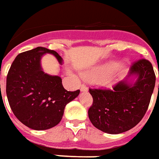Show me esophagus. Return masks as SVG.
<instances>
[{
    "instance_id": "esophagus-1",
    "label": "esophagus",
    "mask_w": 159,
    "mask_h": 159,
    "mask_svg": "<svg viewBox=\"0 0 159 159\" xmlns=\"http://www.w3.org/2000/svg\"><path fill=\"white\" fill-rule=\"evenodd\" d=\"M80 91H88V88H87V86H86V85H85V84H82V85H81L80 86Z\"/></svg>"
}]
</instances>
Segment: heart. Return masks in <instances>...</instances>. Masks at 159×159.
<instances>
[{"instance_id":"obj_1","label":"heart","mask_w":159,"mask_h":159,"mask_svg":"<svg viewBox=\"0 0 159 159\" xmlns=\"http://www.w3.org/2000/svg\"><path fill=\"white\" fill-rule=\"evenodd\" d=\"M117 68H118V65L116 63H109V64L102 66V67L95 68L93 70L88 72L85 75V77L91 80H101L100 81L102 84H107L109 82V79L107 78V76L114 71H116ZM102 78L103 79L102 80H101Z\"/></svg>"}]
</instances>
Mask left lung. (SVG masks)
<instances>
[{
	"instance_id": "8db88e82",
	"label": "left lung",
	"mask_w": 159,
	"mask_h": 159,
	"mask_svg": "<svg viewBox=\"0 0 159 159\" xmlns=\"http://www.w3.org/2000/svg\"><path fill=\"white\" fill-rule=\"evenodd\" d=\"M131 76L137 77L133 83L128 81ZM155 81L152 63L141 58L132 64L127 78L113 90L89 89L93 98L88 110L91 124L107 134H120L135 127L148 110Z\"/></svg>"
}]
</instances>
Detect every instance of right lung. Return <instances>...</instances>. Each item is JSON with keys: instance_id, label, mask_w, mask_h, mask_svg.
I'll return each mask as SVG.
<instances>
[{"instance_id": "add662e5", "label": "right lung", "mask_w": 159, "mask_h": 159, "mask_svg": "<svg viewBox=\"0 0 159 159\" xmlns=\"http://www.w3.org/2000/svg\"><path fill=\"white\" fill-rule=\"evenodd\" d=\"M46 53L62 58L53 50L36 47L18 54L7 76V96L16 118L24 125L44 130L58 125L65 106L78 97L80 90L68 91L59 76L43 72L40 59Z\"/></svg>"}]
</instances>
